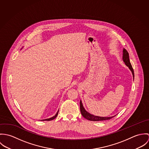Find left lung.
<instances>
[{"label":"left lung","mask_w":149,"mask_h":149,"mask_svg":"<svg viewBox=\"0 0 149 149\" xmlns=\"http://www.w3.org/2000/svg\"><path fill=\"white\" fill-rule=\"evenodd\" d=\"M123 61L125 62V64L128 66L129 69L131 70V71L132 73V75L133 77L134 78V69L132 67V65L130 63V58H129V54L128 53L126 49H123ZM80 111L81 113V115H83V116L87 120H91V121H101V120H109L111 118H112L114 116H112V117H100V116H95L93 115L90 114L89 113L87 112L85 110V109L84 108V107L83 106L81 101H80Z\"/></svg>","instance_id":"left-lung-1"}]
</instances>
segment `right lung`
<instances>
[{
    "instance_id": "add662e5",
    "label": "right lung",
    "mask_w": 149,
    "mask_h": 149,
    "mask_svg": "<svg viewBox=\"0 0 149 149\" xmlns=\"http://www.w3.org/2000/svg\"><path fill=\"white\" fill-rule=\"evenodd\" d=\"M58 112H57V113L56 114V115L55 116H54L53 117H52V118H49V119H44V120H47V121H50V120H53L54 119H55L56 117H57V115H58Z\"/></svg>"
}]
</instances>
